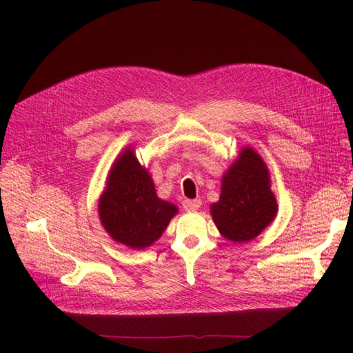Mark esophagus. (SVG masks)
Segmentation results:
<instances>
[{"mask_svg": "<svg viewBox=\"0 0 353 353\" xmlns=\"http://www.w3.org/2000/svg\"><path fill=\"white\" fill-rule=\"evenodd\" d=\"M200 205H201L200 199H194V200L185 199V200L183 201V208H184V210H188V212H191V210H197V209L200 208Z\"/></svg>", "mask_w": 353, "mask_h": 353, "instance_id": "1", "label": "esophagus"}]
</instances>
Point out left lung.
Instances as JSON below:
<instances>
[{"instance_id": "left-lung-1", "label": "left lung", "mask_w": 353, "mask_h": 353, "mask_svg": "<svg viewBox=\"0 0 353 353\" xmlns=\"http://www.w3.org/2000/svg\"><path fill=\"white\" fill-rule=\"evenodd\" d=\"M276 208L268 168L252 147H243L222 176L219 200L210 205L213 222L227 240L250 241L274 221Z\"/></svg>"}]
</instances>
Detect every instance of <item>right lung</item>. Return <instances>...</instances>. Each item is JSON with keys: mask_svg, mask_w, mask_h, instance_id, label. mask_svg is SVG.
Masks as SVG:
<instances>
[{"mask_svg": "<svg viewBox=\"0 0 353 353\" xmlns=\"http://www.w3.org/2000/svg\"><path fill=\"white\" fill-rule=\"evenodd\" d=\"M176 213L175 205L157 197L152 176L126 148L112 166L99 201L104 230L114 241L141 250L160 239Z\"/></svg>", "mask_w": 353, "mask_h": 353, "instance_id": "1", "label": "right lung"}]
</instances>
